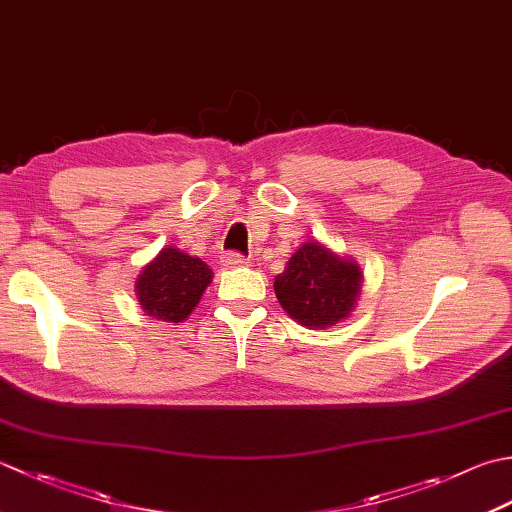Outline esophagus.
Returning a JSON list of instances; mask_svg holds the SVG:
<instances>
[{"label": "esophagus", "instance_id": "34e87169", "mask_svg": "<svg viewBox=\"0 0 512 512\" xmlns=\"http://www.w3.org/2000/svg\"><path fill=\"white\" fill-rule=\"evenodd\" d=\"M222 264H224L226 268H244V266H248L250 262H248V259H246L244 255H239V253H226V255L222 257Z\"/></svg>", "mask_w": 512, "mask_h": 512}]
</instances>
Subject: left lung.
<instances>
[{"mask_svg": "<svg viewBox=\"0 0 512 512\" xmlns=\"http://www.w3.org/2000/svg\"><path fill=\"white\" fill-rule=\"evenodd\" d=\"M362 282L364 273L353 257L308 239L290 255L273 288L290 319L310 330H324L353 313Z\"/></svg>", "mask_w": 512, "mask_h": 512, "instance_id": "1", "label": "left lung"}]
</instances>
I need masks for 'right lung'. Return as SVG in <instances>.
<instances>
[{"mask_svg":"<svg viewBox=\"0 0 512 512\" xmlns=\"http://www.w3.org/2000/svg\"><path fill=\"white\" fill-rule=\"evenodd\" d=\"M210 282L213 270L206 262L168 246L142 268L135 282V295L148 317L166 324H182Z\"/></svg>","mask_w":512,"mask_h":512,"instance_id":"right-lung-1","label":"right lung"}]
</instances>
